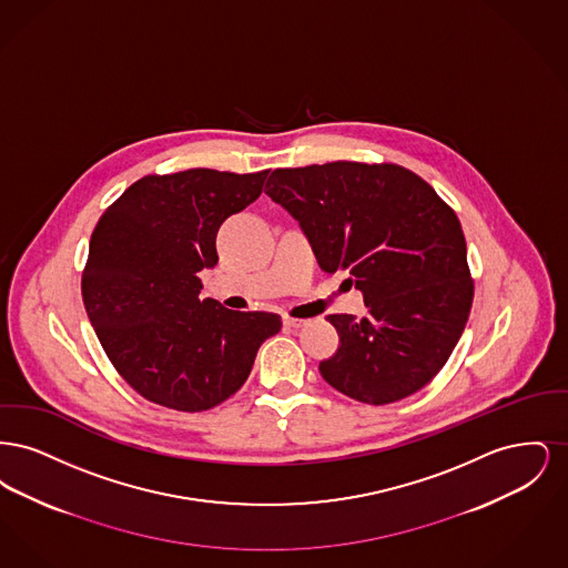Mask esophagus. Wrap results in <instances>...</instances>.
<instances>
[{"instance_id":"obj_1","label":"esophagus","mask_w":568,"mask_h":568,"mask_svg":"<svg viewBox=\"0 0 568 568\" xmlns=\"http://www.w3.org/2000/svg\"><path fill=\"white\" fill-rule=\"evenodd\" d=\"M283 325H285V327H294V329H297V327L306 325V322H304V320H294V317H283Z\"/></svg>"}]
</instances>
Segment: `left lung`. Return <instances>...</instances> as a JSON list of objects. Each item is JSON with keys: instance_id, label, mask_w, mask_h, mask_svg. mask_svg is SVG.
Returning <instances> with one entry per match:
<instances>
[{"instance_id": "obj_1", "label": "left lung", "mask_w": 568, "mask_h": 568, "mask_svg": "<svg viewBox=\"0 0 568 568\" xmlns=\"http://www.w3.org/2000/svg\"><path fill=\"white\" fill-rule=\"evenodd\" d=\"M268 195L296 219L322 271H347L366 317L327 315L341 345L320 364L341 394L389 405L419 392L458 345L473 306L456 213L396 163L276 168Z\"/></svg>"}]
</instances>
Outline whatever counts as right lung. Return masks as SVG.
I'll return each instance as SVG.
<instances>
[{"label":"right lung","instance_id":"obj_1","mask_svg":"<svg viewBox=\"0 0 568 568\" xmlns=\"http://www.w3.org/2000/svg\"><path fill=\"white\" fill-rule=\"evenodd\" d=\"M268 172L149 174L100 216L82 302L112 366L142 398L185 413L221 405L281 329L274 313L197 297V272L219 262L221 223L260 197Z\"/></svg>","mask_w":568,"mask_h":568}]
</instances>
